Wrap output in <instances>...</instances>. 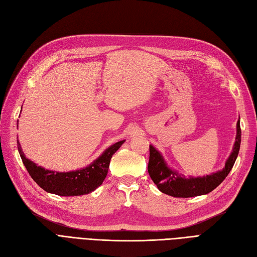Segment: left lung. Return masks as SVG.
<instances>
[{
    "mask_svg": "<svg viewBox=\"0 0 257 257\" xmlns=\"http://www.w3.org/2000/svg\"><path fill=\"white\" fill-rule=\"evenodd\" d=\"M241 143V128L240 121L237 122V135L231 154L223 170L215 174L198 177V178H185L181 174L174 172L173 169L167 167L166 163L163 159L161 153L155 150L152 146L149 147L150 158L148 164V172L152 179V181L157 184L162 193L174 197H194L204 195L213 191L216 186H219L234 166L236 159L238 157Z\"/></svg>",
    "mask_w": 257,
    "mask_h": 257,
    "instance_id": "8db88e82",
    "label": "left lung"
}]
</instances>
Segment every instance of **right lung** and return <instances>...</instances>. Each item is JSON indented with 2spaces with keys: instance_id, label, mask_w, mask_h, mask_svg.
<instances>
[{
  "instance_id": "obj_1",
  "label": "right lung",
  "mask_w": 257,
  "mask_h": 257,
  "mask_svg": "<svg viewBox=\"0 0 257 257\" xmlns=\"http://www.w3.org/2000/svg\"><path fill=\"white\" fill-rule=\"evenodd\" d=\"M123 143L124 141H121L110 146L88 167L68 173H57L37 166L35 163L25 157L20 144H17L22 163L25 164L28 173L43 190L60 196H79L91 193L103 183L112 155L118 151Z\"/></svg>"
}]
</instances>
